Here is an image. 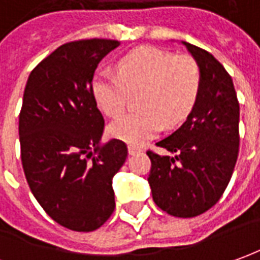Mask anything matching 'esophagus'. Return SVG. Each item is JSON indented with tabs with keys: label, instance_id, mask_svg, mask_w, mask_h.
<instances>
[{
	"label": "esophagus",
	"instance_id": "34e87169",
	"mask_svg": "<svg viewBox=\"0 0 260 260\" xmlns=\"http://www.w3.org/2000/svg\"><path fill=\"white\" fill-rule=\"evenodd\" d=\"M142 149L141 148H138V146H132V145H129L128 146V152H129V155H135V153L141 152Z\"/></svg>",
	"mask_w": 260,
	"mask_h": 260
}]
</instances>
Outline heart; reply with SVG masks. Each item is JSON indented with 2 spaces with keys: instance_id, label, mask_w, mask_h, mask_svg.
Returning a JSON list of instances; mask_svg holds the SVG:
<instances>
[{
  "instance_id": "heart-1",
  "label": "heart",
  "mask_w": 260,
  "mask_h": 260,
  "mask_svg": "<svg viewBox=\"0 0 260 260\" xmlns=\"http://www.w3.org/2000/svg\"><path fill=\"white\" fill-rule=\"evenodd\" d=\"M201 89V71L190 56H174L155 48H139L121 58L116 75L100 74L92 81L96 105L108 116L123 111L129 93L141 111L123 114L109 123L108 134L129 145H142L164 126L189 115Z\"/></svg>"
}]
</instances>
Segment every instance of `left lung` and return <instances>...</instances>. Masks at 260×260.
Segmentation results:
<instances>
[{
  "label": "left lung",
  "instance_id": "8db88e82",
  "mask_svg": "<svg viewBox=\"0 0 260 260\" xmlns=\"http://www.w3.org/2000/svg\"><path fill=\"white\" fill-rule=\"evenodd\" d=\"M201 71V89L186 121L156 142L171 155L148 151L153 202L178 218H193L218 202L239 152V102L223 65L208 51L182 41Z\"/></svg>",
  "mask_w": 260,
  "mask_h": 260
}]
</instances>
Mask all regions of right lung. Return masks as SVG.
Segmentation results:
<instances>
[{
	"instance_id": "1",
	"label": "right lung",
	"mask_w": 260,
	"mask_h": 260,
	"mask_svg": "<svg viewBox=\"0 0 260 260\" xmlns=\"http://www.w3.org/2000/svg\"><path fill=\"white\" fill-rule=\"evenodd\" d=\"M114 40L63 44L26 81L19 114L21 160L29 189L56 223L77 232L101 228L115 209L112 178L128 156L119 139L101 144L104 116L93 72Z\"/></svg>"
}]
</instances>
